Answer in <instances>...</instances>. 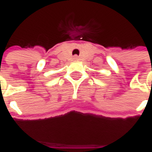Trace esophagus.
Here are the masks:
<instances>
[{
  "instance_id": "1",
  "label": "esophagus",
  "mask_w": 152,
  "mask_h": 152,
  "mask_svg": "<svg viewBox=\"0 0 152 152\" xmlns=\"http://www.w3.org/2000/svg\"><path fill=\"white\" fill-rule=\"evenodd\" d=\"M73 58H74V59H76V60H78V59H79V56H73Z\"/></svg>"
}]
</instances>
